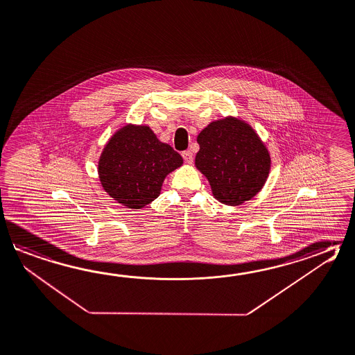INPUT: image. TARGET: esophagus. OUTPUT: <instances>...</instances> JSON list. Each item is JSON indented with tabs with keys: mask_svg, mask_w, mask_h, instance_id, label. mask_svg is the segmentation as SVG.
<instances>
[{
	"mask_svg": "<svg viewBox=\"0 0 355 355\" xmlns=\"http://www.w3.org/2000/svg\"><path fill=\"white\" fill-rule=\"evenodd\" d=\"M182 157H183V159H184L186 163H189V164L193 163V154H192V152L186 150V152L182 153Z\"/></svg>",
	"mask_w": 355,
	"mask_h": 355,
	"instance_id": "obj_1",
	"label": "esophagus"
}]
</instances>
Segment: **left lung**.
<instances>
[{"instance_id":"left-lung-1","label":"left lung","mask_w":355,"mask_h":355,"mask_svg":"<svg viewBox=\"0 0 355 355\" xmlns=\"http://www.w3.org/2000/svg\"><path fill=\"white\" fill-rule=\"evenodd\" d=\"M197 143L196 168L218 202L238 206L258 195L270 171V154L252 125L234 116L215 120Z\"/></svg>"}]
</instances>
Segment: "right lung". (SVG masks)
Listing matches in <instances>:
<instances>
[{
    "label": "right lung",
    "mask_w": 355,
    "mask_h": 355,
    "mask_svg": "<svg viewBox=\"0 0 355 355\" xmlns=\"http://www.w3.org/2000/svg\"><path fill=\"white\" fill-rule=\"evenodd\" d=\"M182 164L181 155L148 125L126 123L103 146L97 172L114 201L140 210L160 195L166 175Z\"/></svg>",
    "instance_id": "1"
}]
</instances>
